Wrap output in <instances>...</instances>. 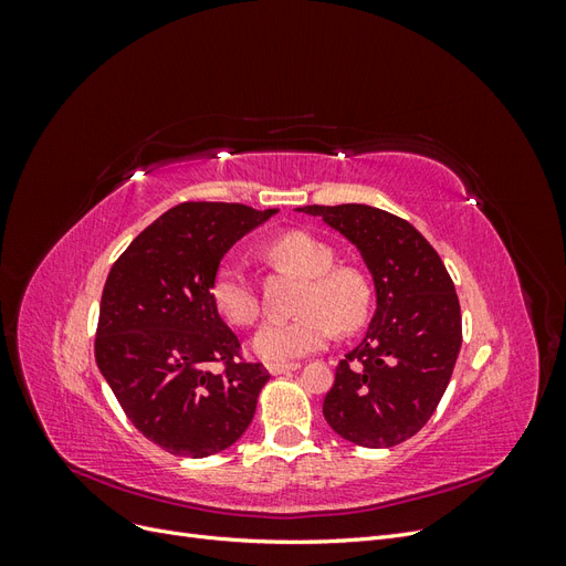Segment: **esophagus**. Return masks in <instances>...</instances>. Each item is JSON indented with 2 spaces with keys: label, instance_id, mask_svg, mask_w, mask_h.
Listing matches in <instances>:
<instances>
[{
  "label": "esophagus",
  "instance_id": "1",
  "mask_svg": "<svg viewBox=\"0 0 566 566\" xmlns=\"http://www.w3.org/2000/svg\"><path fill=\"white\" fill-rule=\"evenodd\" d=\"M302 364L300 361H290V364H271L269 366V373L271 375H283V373H293L297 370Z\"/></svg>",
  "mask_w": 566,
  "mask_h": 566
}]
</instances>
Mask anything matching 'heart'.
<instances>
[{"instance_id":"heart-1","label":"heart","mask_w":566,"mask_h":566,"mask_svg":"<svg viewBox=\"0 0 566 566\" xmlns=\"http://www.w3.org/2000/svg\"><path fill=\"white\" fill-rule=\"evenodd\" d=\"M269 260L306 279L293 321H269L252 339L254 354L269 364H287L323 349L335 335L361 328L370 310V285L361 271L333 266L335 252L318 238L290 231L266 248ZM217 312L233 325H252L260 316V295L248 273L219 266L212 283Z\"/></svg>"}]
</instances>
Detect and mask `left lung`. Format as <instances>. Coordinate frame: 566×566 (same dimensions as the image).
Listing matches in <instances>:
<instances>
[{
	"label": "left lung",
	"mask_w": 566,
	"mask_h": 566,
	"mask_svg": "<svg viewBox=\"0 0 566 566\" xmlns=\"http://www.w3.org/2000/svg\"><path fill=\"white\" fill-rule=\"evenodd\" d=\"M300 212L356 245L378 297L366 337L335 368L323 416L358 447H397L422 430L449 387L462 345L455 285L437 250L401 217L358 202Z\"/></svg>",
	"instance_id": "1"
}]
</instances>
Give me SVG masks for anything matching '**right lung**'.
Wrapping results in <instances>:
<instances>
[{"label":"right lung","instance_id":"1","mask_svg":"<svg viewBox=\"0 0 566 566\" xmlns=\"http://www.w3.org/2000/svg\"><path fill=\"white\" fill-rule=\"evenodd\" d=\"M276 212L181 202L136 235L108 273L96 364L132 424L167 453L224 451L254 418L269 370L243 361L212 283L221 256Z\"/></svg>","mask_w":566,"mask_h":566}]
</instances>
